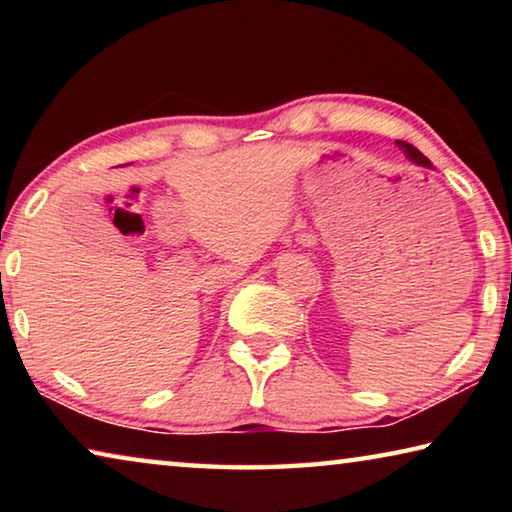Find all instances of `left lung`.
Listing matches in <instances>:
<instances>
[{"label":"left lung","instance_id":"1","mask_svg":"<svg viewBox=\"0 0 512 512\" xmlns=\"http://www.w3.org/2000/svg\"><path fill=\"white\" fill-rule=\"evenodd\" d=\"M397 146H400V149L406 153V158H409L411 162H415V164H420V167H427V169H431V162H429V158H424V155L415 149L413 144H409V142H400L397 140Z\"/></svg>","mask_w":512,"mask_h":512}]
</instances>
